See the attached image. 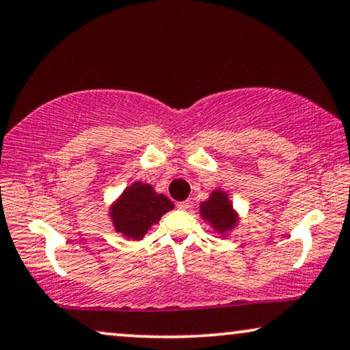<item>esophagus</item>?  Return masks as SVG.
Masks as SVG:
<instances>
[{
  "label": "esophagus",
  "mask_w": 350,
  "mask_h": 350,
  "mask_svg": "<svg viewBox=\"0 0 350 350\" xmlns=\"http://www.w3.org/2000/svg\"><path fill=\"white\" fill-rule=\"evenodd\" d=\"M189 205H191L189 200H183V202H178V204H176V207H178L180 210H188V208H189Z\"/></svg>",
  "instance_id": "obj_1"
}]
</instances>
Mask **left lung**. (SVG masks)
<instances>
[{
	"label": "left lung",
	"instance_id": "left-lung-1",
	"mask_svg": "<svg viewBox=\"0 0 350 350\" xmlns=\"http://www.w3.org/2000/svg\"><path fill=\"white\" fill-rule=\"evenodd\" d=\"M200 217L219 234H226L239 223V217L236 210L232 208L231 200L221 189L212 191L210 198L200 204Z\"/></svg>",
	"mask_w": 350,
	"mask_h": 350
}]
</instances>
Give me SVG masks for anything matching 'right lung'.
<instances>
[{"mask_svg": "<svg viewBox=\"0 0 350 350\" xmlns=\"http://www.w3.org/2000/svg\"><path fill=\"white\" fill-rule=\"evenodd\" d=\"M174 207V202L167 196L157 194L151 185L135 181L111 205L109 218L116 232L132 241H142L148 229Z\"/></svg>", "mask_w": 350, "mask_h": 350, "instance_id": "obj_1", "label": "right lung"}]
</instances>
